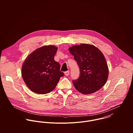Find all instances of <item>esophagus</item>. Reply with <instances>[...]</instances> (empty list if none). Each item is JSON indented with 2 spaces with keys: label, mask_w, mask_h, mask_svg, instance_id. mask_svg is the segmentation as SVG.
Masks as SVG:
<instances>
[{
  "label": "esophagus",
  "mask_w": 133,
  "mask_h": 133,
  "mask_svg": "<svg viewBox=\"0 0 133 133\" xmlns=\"http://www.w3.org/2000/svg\"><path fill=\"white\" fill-rule=\"evenodd\" d=\"M64 74H65V76H68L69 75V70H68V71H65V72H64Z\"/></svg>",
  "instance_id": "esophagus-1"
}]
</instances>
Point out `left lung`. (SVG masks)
<instances>
[{
    "label": "left lung",
    "mask_w": 133,
    "mask_h": 133,
    "mask_svg": "<svg viewBox=\"0 0 133 133\" xmlns=\"http://www.w3.org/2000/svg\"><path fill=\"white\" fill-rule=\"evenodd\" d=\"M80 70L79 78L72 83L78 91L90 94L99 90L106 83L108 68L101 50L92 45L83 44L69 48Z\"/></svg>",
    "instance_id": "obj_1"
}]
</instances>
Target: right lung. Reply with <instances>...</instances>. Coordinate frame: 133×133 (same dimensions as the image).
<instances>
[{
    "mask_svg": "<svg viewBox=\"0 0 133 133\" xmlns=\"http://www.w3.org/2000/svg\"><path fill=\"white\" fill-rule=\"evenodd\" d=\"M57 47L44 46L31 52L22 68V77L27 86L33 92L45 94L51 91L64 74L60 64L54 60Z\"/></svg>",
    "mask_w": 133,
    "mask_h": 133,
    "instance_id": "1",
    "label": "right lung"
}]
</instances>
